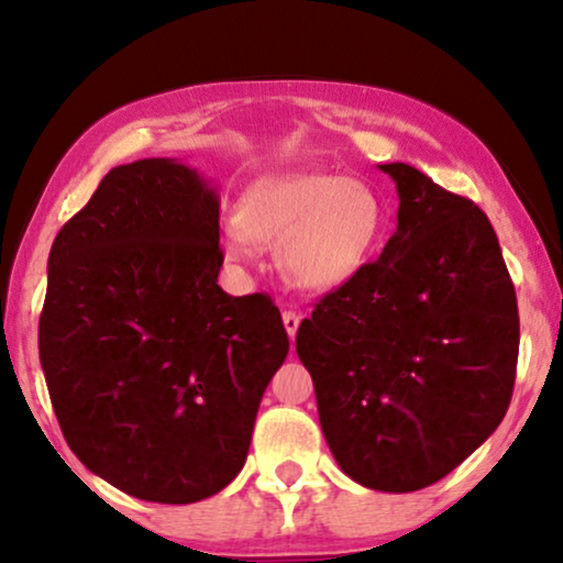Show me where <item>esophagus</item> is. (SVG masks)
<instances>
[{
	"label": "esophagus",
	"mask_w": 563,
	"mask_h": 563,
	"mask_svg": "<svg viewBox=\"0 0 563 563\" xmlns=\"http://www.w3.org/2000/svg\"><path fill=\"white\" fill-rule=\"evenodd\" d=\"M282 320H284V330H287L291 341H295V335H297V328H299V314H297L295 310H284Z\"/></svg>",
	"instance_id": "esophagus-1"
}]
</instances>
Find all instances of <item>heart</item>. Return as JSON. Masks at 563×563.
Returning <instances> with one entry per match:
<instances>
[{"instance_id": "obj_1", "label": "heart", "mask_w": 563, "mask_h": 563, "mask_svg": "<svg viewBox=\"0 0 563 563\" xmlns=\"http://www.w3.org/2000/svg\"><path fill=\"white\" fill-rule=\"evenodd\" d=\"M238 225L251 241L276 245L282 274L295 287L330 291L351 282L372 258L384 210L364 181L282 172L243 191ZM228 253L245 256L241 233L228 235Z\"/></svg>"}]
</instances>
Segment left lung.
<instances>
[{
  "mask_svg": "<svg viewBox=\"0 0 563 563\" xmlns=\"http://www.w3.org/2000/svg\"><path fill=\"white\" fill-rule=\"evenodd\" d=\"M382 256L297 330L338 466L379 492H415L479 449L510 407L518 299L495 228L472 199L407 164Z\"/></svg>",
  "mask_w": 563,
  "mask_h": 563,
  "instance_id": "obj_1",
  "label": "left lung"
}]
</instances>
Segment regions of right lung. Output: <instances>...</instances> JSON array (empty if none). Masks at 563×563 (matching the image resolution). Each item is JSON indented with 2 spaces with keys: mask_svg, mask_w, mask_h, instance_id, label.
Listing matches in <instances>:
<instances>
[{
  "mask_svg": "<svg viewBox=\"0 0 563 563\" xmlns=\"http://www.w3.org/2000/svg\"><path fill=\"white\" fill-rule=\"evenodd\" d=\"M218 191L174 158L112 168L58 230L37 328L68 449L137 499L218 495L289 353L268 295L220 289Z\"/></svg>",
  "mask_w": 563,
  "mask_h": 563,
  "instance_id": "obj_1",
  "label": "right lung"
}]
</instances>
